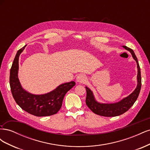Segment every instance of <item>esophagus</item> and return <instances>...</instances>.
<instances>
[{
  "label": "esophagus",
  "instance_id": "esophagus-1",
  "mask_svg": "<svg viewBox=\"0 0 150 150\" xmlns=\"http://www.w3.org/2000/svg\"><path fill=\"white\" fill-rule=\"evenodd\" d=\"M86 79V78L84 74H79L77 76L76 80H77V82L80 83H83L85 82Z\"/></svg>",
  "mask_w": 150,
  "mask_h": 150
}]
</instances>
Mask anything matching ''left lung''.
<instances>
[{"label": "left lung", "mask_w": 150, "mask_h": 150, "mask_svg": "<svg viewBox=\"0 0 150 150\" xmlns=\"http://www.w3.org/2000/svg\"><path fill=\"white\" fill-rule=\"evenodd\" d=\"M122 47L127 51L130 52L133 59L137 62L138 68L137 86L134 90V91L131 93L129 96L121 99L120 101L115 103H101L98 102L94 98L92 91L87 86H86V93H87L86 99V105L94 113L98 115L106 117H113L123 114L133 105V104L137 101L139 96L141 86H142V78H141V71L138 59L132 49L125 46Z\"/></svg>", "instance_id": "1"}]
</instances>
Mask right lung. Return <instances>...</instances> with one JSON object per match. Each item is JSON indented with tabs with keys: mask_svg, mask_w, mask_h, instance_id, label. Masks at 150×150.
I'll return each instance as SVG.
<instances>
[{
	"mask_svg": "<svg viewBox=\"0 0 150 150\" xmlns=\"http://www.w3.org/2000/svg\"><path fill=\"white\" fill-rule=\"evenodd\" d=\"M24 46L17 51L10 71V86L16 103L22 110L35 116H47L55 115L62 106L66 93L75 86L74 81L63 83L44 94H33L22 87L18 78L19 57L25 49Z\"/></svg>",
	"mask_w": 150,
	"mask_h": 150,
	"instance_id": "right-lung-1",
	"label": "right lung"
}]
</instances>
